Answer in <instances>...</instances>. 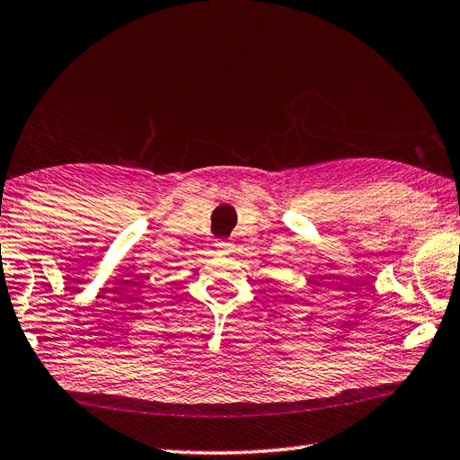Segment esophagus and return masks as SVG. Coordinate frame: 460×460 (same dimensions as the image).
<instances>
[{"instance_id": "1", "label": "esophagus", "mask_w": 460, "mask_h": 460, "mask_svg": "<svg viewBox=\"0 0 460 460\" xmlns=\"http://www.w3.org/2000/svg\"><path fill=\"white\" fill-rule=\"evenodd\" d=\"M232 246H234V243H232V242H228V240H222V242H218V248H222V250H232Z\"/></svg>"}]
</instances>
